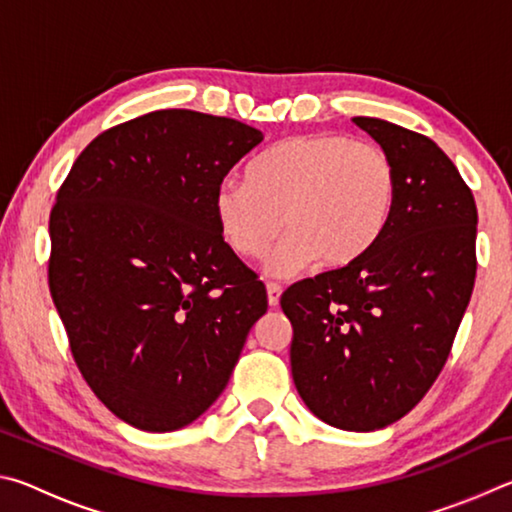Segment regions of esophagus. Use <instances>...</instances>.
<instances>
[{
	"label": "esophagus",
	"instance_id": "34e87169",
	"mask_svg": "<svg viewBox=\"0 0 512 512\" xmlns=\"http://www.w3.org/2000/svg\"><path fill=\"white\" fill-rule=\"evenodd\" d=\"M266 293H268V305H271V307L280 305V296H282V287H280V284L268 282V284H266Z\"/></svg>",
	"mask_w": 512,
	"mask_h": 512
}]
</instances>
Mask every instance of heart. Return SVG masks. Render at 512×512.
<instances>
[{
    "instance_id": "b5f03b06",
    "label": "heart",
    "mask_w": 512,
    "mask_h": 512,
    "mask_svg": "<svg viewBox=\"0 0 512 512\" xmlns=\"http://www.w3.org/2000/svg\"><path fill=\"white\" fill-rule=\"evenodd\" d=\"M397 189V167L379 144L298 135L259 153L244 185L216 189L214 219L228 246L248 259L287 230L266 259L268 275L287 277L314 259L327 268L361 259L391 223Z\"/></svg>"
}]
</instances>
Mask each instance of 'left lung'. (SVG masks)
I'll return each instance as SVG.
<instances>
[{"label": "left lung", "mask_w": 512, "mask_h": 512, "mask_svg": "<svg viewBox=\"0 0 512 512\" xmlns=\"http://www.w3.org/2000/svg\"><path fill=\"white\" fill-rule=\"evenodd\" d=\"M391 155V223L354 264L291 284V375L302 402L345 431L404 418L443 370L476 277V203L454 162L420 133L354 117Z\"/></svg>", "instance_id": "obj_1"}]
</instances>
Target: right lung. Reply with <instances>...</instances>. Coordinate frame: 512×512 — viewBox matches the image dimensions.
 Returning a JSON list of instances; mask_svg holds the SVG:
<instances>
[{
	"instance_id": "right-lung-1",
	"label": "right lung",
	"mask_w": 512,
	"mask_h": 512,
	"mask_svg": "<svg viewBox=\"0 0 512 512\" xmlns=\"http://www.w3.org/2000/svg\"><path fill=\"white\" fill-rule=\"evenodd\" d=\"M264 140L155 110L85 146L49 216V291L92 393L142 431L194 422L223 393L266 287L223 241L214 194Z\"/></svg>"
}]
</instances>
